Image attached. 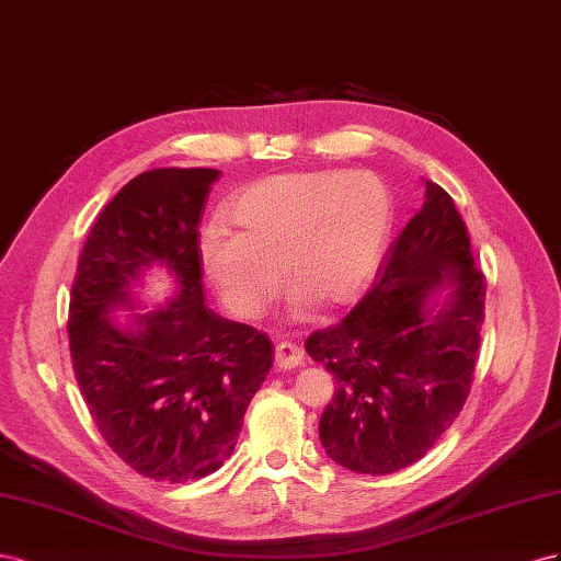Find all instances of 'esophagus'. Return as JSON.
Returning a JSON list of instances; mask_svg holds the SVG:
<instances>
[{"mask_svg": "<svg viewBox=\"0 0 561 561\" xmlns=\"http://www.w3.org/2000/svg\"><path fill=\"white\" fill-rule=\"evenodd\" d=\"M275 364L279 366L282 371H291L296 366L302 364V350L296 343L284 341L277 345L275 350Z\"/></svg>", "mask_w": 561, "mask_h": 561, "instance_id": "esophagus-1", "label": "esophagus"}]
</instances>
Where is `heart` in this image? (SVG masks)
<instances>
[{
  "label": "heart",
  "mask_w": 561,
  "mask_h": 561,
  "mask_svg": "<svg viewBox=\"0 0 561 561\" xmlns=\"http://www.w3.org/2000/svg\"><path fill=\"white\" fill-rule=\"evenodd\" d=\"M226 220L202 228L197 253L204 275L226 306L261 314L286 277L298 282L296 310L310 294L327 306L355 300L369 284L394 220L390 187L369 171L282 173L247 185Z\"/></svg>",
  "instance_id": "obj_1"
}]
</instances>
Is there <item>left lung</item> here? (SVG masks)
<instances>
[{
  "label": "left lung",
  "mask_w": 561,
  "mask_h": 561,
  "mask_svg": "<svg viewBox=\"0 0 561 561\" xmlns=\"http://www.w3.org/2000/svg\"><path fill=\"white\" fill-rule=\"evenodd\" d=\"M455 284L435 316L432 288ZM486 277L449 192L425 183V204L394 239L378 282L306 350L335 378L319 419L327 456L359 474H390L421 460L454 425L474 380Z\"/></svg>",
  "instance_id": "8db88e82"
}]
</instances>
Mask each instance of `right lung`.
<instances>
[{
	"mask_svg": "<svg viewBox=\"0 0 561 561\" xmlns=\"http://www.w3.org/2000/svg\"><path fill=\"white\" fill-rule=\"evenodd\" d=\"M216 169H152L95 218L77 261L68 335L75 378L93 423L126 466L154 482L216 472L272 366V343L204 306L197 226ZM164 262L180 284L137 331L106 312L128 305L139 267Z\"/></svg>",
	"mask_w": 561,
	"mask_h": 561,
	"instance_id": "obj_1",
	"label": "right lung"
}]
</instances>
